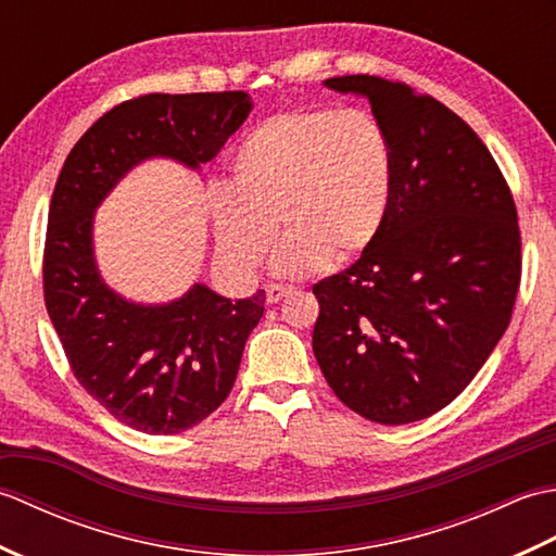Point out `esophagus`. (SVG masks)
Segmentation results:
<instances>
[{
    "label": "esophagus",
    "mask_w": 556,
    "mask_h": 556,
    "mask_svg": "<svg viewBox=\"0 0 556 556\" xmlns=\"http://www.w3.org/2000/svg\"><path fill=\"white\" fill-rule=\"evenodd\" d=\"M293 289L291 287H281V285H267L265 293H267V303H279L285 296H289Z\"/></svg>",
    "instance_id": "34e87169"
}]
</instances>
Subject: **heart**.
I'll list each match as a JSON object with an SVG mask.
<instances>
[{
  "label": "heart",
  "instance_id": "1",
  "mask_svg": "<svg viewBox=\"0 0 556 556\" xmlns=\"http://www.w3.org/2000/svg\"><path fill=\"white\" fill-rule=\"evenodd\" d=\"M233 184L207 191L217 251L248 271L287 233L275 257L285 277L327 260L346 265L380 236L394 186V152L368 112L291 110L248 134L231 160Z\"/></svg>",
  "mask_w": 556,
  "mask_h": 556
}]
</instances>
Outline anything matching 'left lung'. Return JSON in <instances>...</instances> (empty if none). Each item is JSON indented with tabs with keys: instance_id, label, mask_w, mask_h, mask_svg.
<instances>
[{
	"instance_id": "1",
	"label": "left lung",
	"mask_w": 556,
	"mask_h": 556,
	"mask_svg": "<svg viewBox=\"0 0 556 556\" xmlns=\"http://www.w3.org/2000/svg\"><path fill=\"white\" fill-rule=\"evenodd\" d=\"M325 86L368 98L394 152V186L375 243L313 287V351L358 416L416 422L464 392L511 323L516 203L488 146L440 100L368 74Z\"/></svg>"
}]
</instances>
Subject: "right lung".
Returning <instances> with one entry per match:
<instances>
[{"instance_id": "right-lung-1", "label": "right lung", "mask_w": 556, "mask_h": 556, "mask_svg": "<svg viewBox=\"0 0 556 556\" xmlns=\"http://www.w3.org/2000/svg\"><path fill=\"white\" fill-rule=\"evenodd\" d=\"M248 112L243 90L126 100L83 134L56 179L42 253L47 313L83 389L138 432H184L222 406L265 291L231 301L195 285L167 305L128 303L98 275L92 212L148 157L207 164Z\"/></svg>"}]
</instances>
